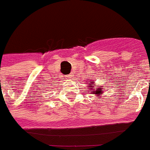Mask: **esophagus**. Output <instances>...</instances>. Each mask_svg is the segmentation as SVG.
I'll use <instances>...</instances> for the list:
<instances>
[{
	"instance_id": "obj_1",
	"label": "esophagus",
	"mask_w": 150,
	"mask_h": 150,
	"mask_svg": "<svg viewBox=\"0 0 150 150\" xmlns=\"http://www.w3.org/2000/svg\"><path fill=\"white\" fill-rule=\"evenodd\" d=\"M67 76L68 78H73V77H74V75H73V74H69Z\"/></svg>"
}]
</instances>
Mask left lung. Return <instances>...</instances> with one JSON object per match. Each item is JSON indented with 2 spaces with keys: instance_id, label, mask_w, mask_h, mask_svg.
<instances>
[{
  "instance_id": "8db88e82",
  "label": "left lung",
  "mask_w": 150,
  "mask_h": 150,
  "mask_svg": "<svg viewBox=\"0 0 150 150\" xmlns=\"http://www.w3.org/2000/svg\"><path fill=\"white\" fill-rule=\"evenodd\" d=\"M88 88H89V91L90 93H92V94H95L97 95L98 97H100V95L102 93V88H100V86H96L94 83H88ZM96 88V89L95 90V88Z\"/></svg>"
}]
</instances>
